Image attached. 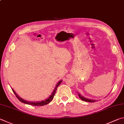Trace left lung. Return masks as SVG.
Segmentation results:
<instances>
[{"label":"left lung","mask_w":124,"mask_h":124,"mask_svg":"<svg viewBox=\"0 0 124 124\" xmlns=\"http://www.w3.org/2000/svg\"><path fill=\"white\" fill-rule=\"evenodd\" d=\"M79 95V98L81 99L82 100L84 101H86V102H95V100H90V99H86L85 97H84L83 96H81V95L78 94Z\"/></svg>","instance_id":"8db88e82"}]
</instances>
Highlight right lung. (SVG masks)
<instances>
[{
	"instance_id": "add662e5",
	"label": "right lung",
	"mask_w": 124,
	"mask_h": 124,
	"mask_svg": "<svg viewBox=\"0 0 124 124\" xmlns=\"http://www.w3.org/2000/svg\"><path fill=\"white\" fill-rule=\"evenodd\" d=\"M62 81L61 80V81H60L59 82H58V84H56V85L55 86V89H54V90L53 91V92L52 93V95H51L49 97V98H48L47 99L45 100L44 101H42L41 102H29V101H25L24 100L22 99V98H21V97H19L18 95H17L16 94V93H15V91L14 90V89H12V91L14 93V94H15V95H16V96L17 97V98L19 100V101H20L22 103H25V104H27V105H31V106H44V105H47V104L49 103V102H51L52 101V100H53V97L54 96V95L55 94V93H56V89H57V88L58 87V86L60 85V84H61V83H62Z\"/></svg>"
}]
</instances>
